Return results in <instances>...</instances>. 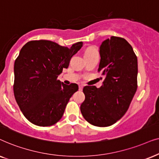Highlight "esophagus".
I'll return each instance as SVG.
<instances>
[{"instance_id":"34e87169","label":"esophagus","mask_w":159,"mask_h":159,"mask_svg":"<svg viewBox=\"0 0 159 159\" xmlns=\"http://www.w3.org/2000/svg\"><path fill=\"white\" fill-rule=\"evenodd\" d=\"M82 89H83V86H82V85H79V90H82Z\"/></svg>"}]
</instances>
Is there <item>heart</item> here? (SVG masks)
Wrapping results in <instances>:
<instances>
[{
    "mask_svg": "<svg viewBox=\"0 0 159 159\" xmlns=\"http://www.w3.org/2000/svg\"><path fill=\"white\" fill-rule=\"evenodd\" d=\"M97 50L95 49L94 48L89 47V48H88L87 49H86L85 53H97Z\"/></svg>",
    "mask_w": 159,
    "mask_h": 159,
    "instance_id": "1",
    "label": "heart"
}]
</instances>
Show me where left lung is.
I'll return each mask as SVG.
<instances>
[{"mask_svg": "<svg viewBox=\"0 0 159 159\" xmlns=\"http://www.w3.org/2000/svg\"><path fill=\"white\" fill-rule=\"evenodd\" d=\"M98 72L105 79L100 88L86 86L81 105L84 118L92 125H113L129 109L137 89V57L123 38L111 36L99 47Z\"/></svg>", "mask_w": 159, "mask_h": 159, "instance_id": "8db88e82", "label": "left lung"}]
</instances>
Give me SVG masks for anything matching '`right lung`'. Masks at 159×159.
<instances>
[{
    "label": "right lung",
    "mask_w": 159,
    "mask_h": 159,
    "mask_svg": "<svg viewBox=\"0 0 159 159\" xmlns=\"http://www.w3.org/2000/svg\"><path fill=\"white\" fill-rule=\"evenodd\" d=\"M78 42L68 48L53 41L27 42L14 62V94L21 111L32 124L49 126L62 117L78 86L57 79L72 57L82 47Z\"/></svg>",
    "instance_id": "1"
}]
</instances>
